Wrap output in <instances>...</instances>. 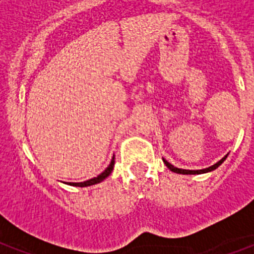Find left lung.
Segmentation results:
<instances>
[{"label": "left lung", "instance_id": "obj_1", "mask_svg": "<svg viewBox=\"0 0 254 254\" xmlns=\"http://www.w3.org/2000/svg\"><path fill=\"white\" fill-rule=\"evenodd\" d=\"M226 156H228V155H226ZM226 156H224V158L221 159V160L217 161L216 164H214L212 167L206 168V169H201V170H186V169H179V168L173 167L172 164L168 163L167 160H164V159H163V160H164V163H165V165H167V167L169 168V169L172 170V172H174V173H179V174H202V173H207V172H211V170L216 169V168L219 167V165H221V164H223V161L225 160Z\"/></svg>", "mask_w": 254, "mask_h": 254}]
</instances>
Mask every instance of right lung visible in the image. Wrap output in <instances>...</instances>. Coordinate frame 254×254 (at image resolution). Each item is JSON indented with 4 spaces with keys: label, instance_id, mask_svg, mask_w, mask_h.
<instances>
[{
    "label": "right lung",
    "instance_id": "1",
    "mask_svg": "<svg viewBox=\"0 0 254 254\" xmlns=\"http://www.w3.org/2000/svg\"><path fill=\"white\" fill-rule=\"evenodd\" d=\"M113 167H114V158L112 159L111 164H109V167H108L107 169H105L104 172L102 173V174H99L98 177H95V178L89 179V181L81 182V183H68V185L75 186V187H87V186H93V185H96V183H100V182L104 181V179L107 178L109 174H111L112 170H113Z\"/></svg>",
    "mask_w": 254,
    "mask_h": 254
}]
</instances>
